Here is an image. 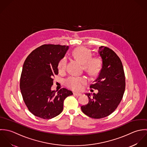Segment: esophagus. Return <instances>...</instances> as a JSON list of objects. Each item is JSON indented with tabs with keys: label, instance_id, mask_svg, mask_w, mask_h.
<instances>
[{
	"label": "esophagus",
	"instance_id": "1",
	"mask_svg": "<svg viewBox=\"0 0 147 147\" xmlns=\"http://www.w3.org/2000/svg\"><path fill=\"white\" fill-rule=\"evenodd\" d=\"M73 95H76V96H81L82 95L81 93H78V92H73Z\"/></svg>",
	"mask_w": 147,
	"mask_h": 147
}]
</instances>
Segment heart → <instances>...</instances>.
Here are the masks:
<instances>
[{"instance_id": "1", "label": "heart", "mask_w": 147, "mask_h": 147, "mask_svg": "<svg viewBox=\"0 0 147 147\" xmlns=\"http://www.w3.org/2000/svg\"><path fill=\"white\" fill-rule=\"evenodd\" d=\"M73 55L78 61L84 63V68L92 74H96L101 66V61L97 57H91L90 51L83 47L76 48L73 52ZM67 59L64 57L59 61L58 69L59 71H63L66 69ZM88 80L84 77L71 76L65 80L66 86L74 91H81L87 84Z\"/></svg>"}]
</instances>
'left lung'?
<instances>
[{"label":"left lung","mask_w":147,"mask_h":147,"mask_svg":"<svg viewBox=\"0 0 147 147\" xmlns=\"http://www.w3.org/2000/svg\"><path fill=\"white\" fill-rule=\"evenodd\" d=\"M98 53L102 60L98 78L90 85L98 90L97 94H86L88 103L81 107L82 112L94 119L106 117L113 113L121 102L125 88V75L122 62L111 49L101 46Z\"/></svg>","instance_id":"left-lung-1"}]
</instances>
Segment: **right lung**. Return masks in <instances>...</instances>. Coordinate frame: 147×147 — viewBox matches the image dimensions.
I'll list each match as a JSON object with an SVG mask.
<instances>
[{
	"label": "right lung",
	"mask_w": 147,
	"mask_h": 147,
	"mask_svg": "<svg viewBox=\"0 0 147 147\" xmlns=\"http://www.w3.org/2000/svg\"><path fill=\"white\" fill-rule=\"evenodd\" d=\"M68 46L44 44L33 51L26 59L20 81V88L26 105L34 116L50 119L63 110L65 99L73 92L62 88L52 91L53 77L59 73V61Z\"/></svg>",
	"instance_id": "add662e5"
}]
</instances>
